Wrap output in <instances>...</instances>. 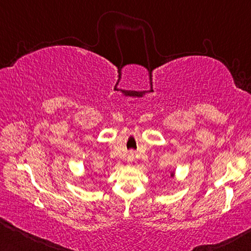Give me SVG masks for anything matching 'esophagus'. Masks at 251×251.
I'll list each match as a JSON object with an SVG mask.
<instances>
[{
	"label": "esophagus",
	"instance_id": "1",
	"mask_svg": "<svg viewBox=\"0 0 251 251\" xmlns=\"http://www.w3.org/2000/svg\"><path fill=\"white\" fill-rule=\"evenodd\" d=\"M128 160H129V161H131V160H133V156H129V158H128Z\"/></svg>",
	"mask_w": 251,
	"mask_h": 251
}]
</instances>
